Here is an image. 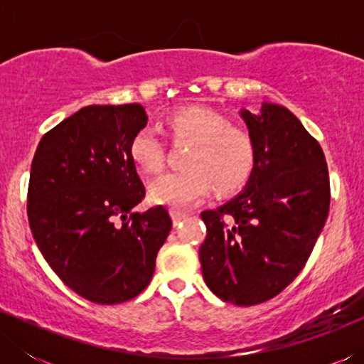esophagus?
<instances>
[{
  "label": "esophagus",
  "mask_w": 364,
  "mask_h": 364,
  "mask_svg": "<svg viewBox=\"0 0 364 364\" xmlns=\"http://www.w3.org/2000/svg\"><path fill=\"white\" fill-rule=\"evenodd\" d=\"M171 215H172V220H173V225H178V223H182L186 218L188 217L187 213H183L181 210H171Z\"/></svg>",
  "instance_id": "1"
}]
</instances>
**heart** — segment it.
<instances>
[{"label": "heart", "mask_w": 364, "mask_h": 364, "mask_svg": "<svg viewBox=\"0 0 364 364\" xmlns=\"http://www.w3.org/2000/svg\"><path fill=\"white\" fill-rule=\"evenodd\" d=\"M176 141L192 142L187 168L168 172L151 183V200L172 208H187L217 191L228 196L245 186L257 162L250 132L232 126L225 116L210 109L188 107L168 117ZM132 161L147 173H159L166 159V144L154 126H144L129 142Z\"/></svg>", "instance_id": "b5f03b06"}]
</instances>
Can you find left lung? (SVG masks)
<instances>
[{
  "label": "left lung",
  "mask_w": 364,
  "mask_h": 364,
  "mask_svg": "<svg viewBox=\"0 0 364 364\" xmlns=\"http://www.w3.org/2000/svg\"><path fill=\"white\" fill-rule=\"evenodd\" d=\"M240 114L255 168L245 191L200 213L207 237L198 258L220 300L252 306L285 290L306 265L330 210V176L321 146L287 107Z\"/></svg>",
  "instance_id": "1"
}]
</instances>
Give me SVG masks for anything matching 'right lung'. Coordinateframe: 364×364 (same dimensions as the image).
<instances>
[{
	"label": "right lung",
	"instance_id": "right-lung-1",
	"mask_svg": "<svg viewBox=\"0 0 364 364\" xmlns=\"http://www.w3.org/2000/svg\"><path fill=\"white\" fill-rule=\"evenodd\" d=\"M147 124L141 104L87 106L46 132L33 157L28 220L44 260L79 296L101 305L149 285L172 228L146 197L129 142Z\"/></svg>",
	"mask_w": 364,
	"mask_h": 364
}]
</instances>
